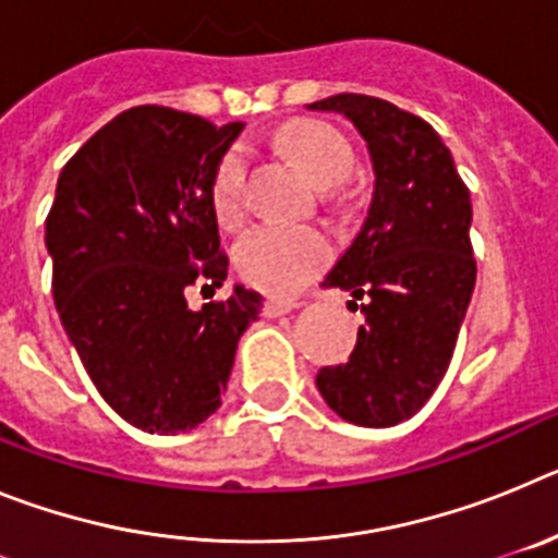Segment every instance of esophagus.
Segmentation results:
<instances>
[{
    "label": "esophagus",
    "mask_w": 558,
    "mask_h": 558,
    "mask_svg": "<svg viewBox=\"0 0 558 558\" xmlns=\"http://www.w3.org/2000/svg\"><path fill=\"white\" fill-rule=\"evenodd\" d=\"M295 307H299V302H290V299H268L265 302V315L276 318V315H284Z\"/></svg>",
    "instance_id": "34e87169"
}]
</instances>
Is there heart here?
Instances as JSON below:
<instances>
[{"label":"heart","instance_id":"obj_1","mask_svg":"<svg viewBox=\"0 0 558 558\" xmlns=\"http://www.w3.org/2000/svg\"><path fill=\"white\" fill-rule=\"evenodd\" d=\"M279 145L318 186H338L352 175L354 150L327 122L293 120L279 131ZM248 153L234 145L211 179V209L223 226L245 215ZM329 240L313 226H259L240 240L234 265L245 282L274 295H293L313 282L329 263Z\"/></svg>","mask_w":558,"mask_h":558}]
</instances>
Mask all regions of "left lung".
Here are the masks:
<instances>
[{
  "label": "left lung",
  "instance_id": "1",
  "mask_svg": "<svg viewBox=\"0 0 558 558\" xmlns=\"http://www.w3.org/2000/svg\"><path fill=\"white\" fill-rule=\"evenodd\" d=\"M366 140L374 195L363 229L324 279L366 315L347 363L318 372L324 402L360 427H391L425 405L450 366L475 290L472 201L450 147L422 117L368 95H335Z\"/></svg>",
  "mask_w": 558,
  "mask_h": 558
}]
</instances>
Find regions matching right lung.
I'll use <instances>...</instances> for the list:
<instances>
[{"mask_svg": "<svg viewBox=\"0 0 558 558\" xmlns=\"http://www.w3.org/2000/svg\"><path fill=\"white\" fill-rule=\"evenodd\" d=\"M240 131L136 106L58 175L44 234L52 299L100 397L140 430L186 433L218 411L236 340L263 310L243 284L201 310L184 295L229 274L211 179Z\"/></svg>", "mask_w": 558, "mask_h": 558, "instance_id": "add662e5", "label": "right lung"}]
</instances>
